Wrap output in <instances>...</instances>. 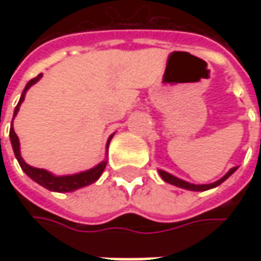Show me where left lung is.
I'll return each instance as SVG.
<instances>
[{"label":"left lung","instance_id":"obj_1","mask_svg":"<svg viewBox=\"0 0 261 261\" xmlns=\"http://www.w3.org/2000/svg\"><path fill=\"white\" fill-rule=\"evenodd\" d=\"M237 168H238V167H232V168H231V170H229L224 177H221L219 180H216V181H214V183H209V185H193V183H189V181H186V180H181V178H178V177H175V175L167 173V171H164V170H158V173H160L161 178H163L166 183L177 186V187H181V189H186V190H192V192H205V190L214 189V187L219 186L221 183H224L229 175L236 173Z\"/></svg>","mask_w":261,"mask_h":261}]
</instances>
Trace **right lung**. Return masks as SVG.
Masks as SVG:
<instances>
[{"label": "right lung", "mask_w": 261, "mask_h": 261, "mask_svg": "<svg viewBox=\"0 0 261 261\" xmlns=\"http://www.w3.org/2000/svg\"><path fill=\"white\" fill-rule=\"evenodd\" d=\"M42 78V74L37 75L33 80H30L27 84H25L24 90L21 93V97L18 100V105L15 106L14 109V116H13V120L14 117L18 113L20 110V106L24 101L25 93L27 90L32 86H35L36 83ZM115 135V134H113ZM113 135L109 136L107 139V144H106V152L109 149V144L112 141ZM10 141H11V145H13V151H14V155L18 161V164L21 167V170L24 171L25 174L29 175L33 181H36L37 185L43 186L47 190H52V192H59V193H65V192H74L76 189H81V187H86V186L93 185L94 181H97L100 178V175L103 174L105 171L106 164L107 161L103 160L101 163H98L97 166L90 168V170H86V171H81V173H75V174H66V175H55L54 173L47 171L45 168H36V167L29 166L23 160V156L20 154V141H18V136L15 135L14 127H13V122H11V129H10Z\"/></svg>", "instance_id": "add662e5"}]
</instances>
